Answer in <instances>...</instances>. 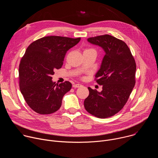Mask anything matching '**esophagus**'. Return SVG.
Masks as SVG:
<instances>
[{
    "instance_id": "34e87169",
    "label": "esophagus",
    "mask_w": 158,
    "mask_h": 158,
    "mask_svg": "<svg viewBox=\"0 0 158 158\" xmlns=\"http://www.w3.org/2000/svg\"><path fill=\"white\" fill-rule=\"evenodd\" d=\"M73 86V87L76 88V87H81V86H82V85H81V84H74Z\"/></svg>"
}]
</instances>
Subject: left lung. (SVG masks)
<instances>
[{
    "label": "left lung",
    "mask_w": 158,
    "mask_h": 158,
    "mask_svg": "<svg viewBox=\"0 0 158 158\" xmlns=\"http://www.w3.org/2000/svg\"><path fill=\"white\" fill-rule=\"evenodd\" d=\"M87 41L102 48L105 56L95 76L102 90L98 92L89 87L84 107L97 118H109L120 111L129 98L136 83V62L127 44L113 36L99 35Z\"/></svg>",
    "instance_id": "left-lung-1"
}]
</instances>
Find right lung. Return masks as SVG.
<instances>
[{"mask_svg":"<svg viewBox=\"0 0 158 158\" xmlns=\"http://www.w3.org/2000/svg\"><path fill=\"white\" fill-rule=\"evenodd\" d=\"M81 38L47 36L31 43L20 60L19 86L28 106L37 113L50 114L61 106L62 98L72 84L52 81L56 69L62 67L67 51Z\"/></svg>","mask_w":158,"mask_h":158,"instance_id":"1","label":"right lung"}]
</instances>
